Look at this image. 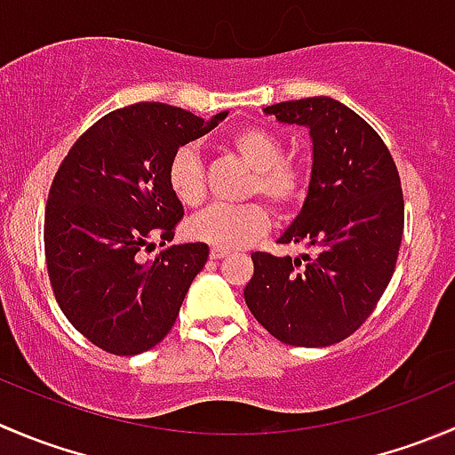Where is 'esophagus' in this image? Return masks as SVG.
Segmentation results:
<instances>
[{"instance_id":"obj_1","label":"esophagus","mask_w":455,"mask_h":455,"mask_svg":"<svg viewBox=\"0 0 455 455\" xmlns=\"http://www.w3.org/2000/svg\"><path fill=\"white\" fill-rule=\"evenodd\" d=\"M227 255H228L227 249H218V246H213V249H211V259H222V258H227Z\"/></svg>"}]
</instances>
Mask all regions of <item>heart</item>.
<instances>
[{"label":"heart","instance_id":"1","mask_svg":"<svg viewBox=\"0 0 455 455\" xmlns=\"http://www.w3.org/2000/svg\"><path fill=\"white\" fill-rule=\"evenodd\" d=\"M233 151L255 171L249 193H258L273 209L284 211L299 200L304 173L298 164L284 160V144L271 131L246 126L228 140ZM169 187L182 204L197 206L204 200V173L196 147L187 144L169 162ZM268 228V213L262 204L209 206L187 222V235L218 249H242Z\"/></svg>","mask_w":455,"mask_h":455}]
</instances>
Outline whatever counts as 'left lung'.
Listing matches in <instances>:
<instances>
[{"instance_id":"8db88e82","label":"left lung","mask_w":455,"mask_h":455,"mask_svg":"<svg viewBox=\"0 0 455 455\" xmlns=\"http://www.w3.org/2000/svg\"><path fill=\"white\" fill-rule=\"evenodd\" d=\"M264 113L308 129V191L277 242H302L313 253L251 255L246 307L284 345H335L367 320L394 275L404 228L398 169L380 135L333 97L280 101Z\"/></svg>"}]
</instances>
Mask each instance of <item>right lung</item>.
<instances>
[{
  "label": "right lung",
  "mask_w": 455,
  "mask_h": 455,
  "mask_svg": "<svg viewBox=\"0 0 455 455\" xmlns=\"http://www.w3.org/2000/svg\"><path fill=\"white\" fill-rule=\"evenodd\" d=\"M227 116L202 120L160 101L126 106L95 122L61 162L44 220L48 277L70 324L100 349L138 355L173 329L209 246L142 253L173 240L184 215L166 178L173 153Z\"/></svg>",
  "instance_id": "1"
}]
</instances>
